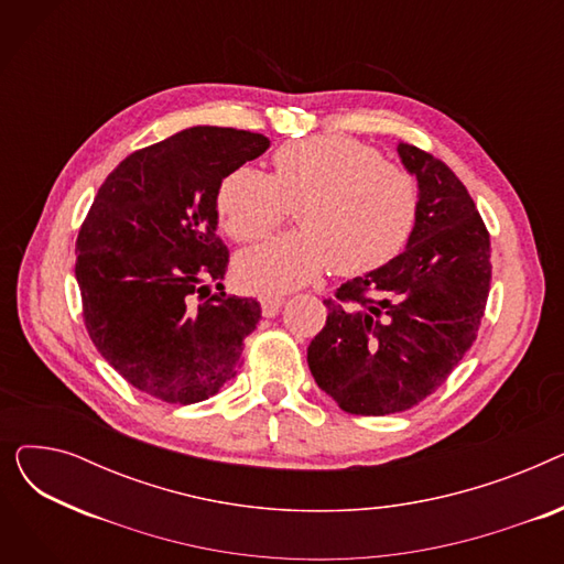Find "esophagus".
I'll list each match as a JSON object with an SVG mask.
<instances>
[{"label":"esophagus","mask_w":564,"mask_h":564,"mask_svg":"<svg viewBox=\"0 0 564 564\" xmlns=\"http://www.w3.org/2000/svg\"><path fill=\"white\" fill-rule=\"evenodd\" d=\"M283 304H285V297H281V294H262L260 297L264 317H274L283 308Z\"/></svg>","instance_id":"esophagus-1"}]
</instances>
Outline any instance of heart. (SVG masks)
Returning <instances> with one entry per match:
<instances>
[{
	"mask_svg": "<svg viewBox=\"0 0 564 564\" xmlns=\"http://www.w3.org/2000/svg\"><path fill=\"white\" fill-rule=\"evenodd\" d=\"M288 205L302 226L237 258V274L253 290L297 288L329 264L345 276L387 264L416 224L419 185L372 145L315 137L283 143L272 155V175L237 166L217 187L221 224L240 242L274 232Z\"/></svg>",
	"mask_w": 564,
	"mask_h": 564,
	"instance_id": "1",
	"label": "heart"
}]
</instances>
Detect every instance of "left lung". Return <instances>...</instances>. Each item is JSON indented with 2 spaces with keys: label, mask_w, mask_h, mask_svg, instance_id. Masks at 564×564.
Instances as JSON below:
<instances>
[{
  "label": "left lung",
  "mask_w": 564,
  "mask_h": 564,
  "mask_svg": "<svg viewBox=\"0 0 564 564\" xmlns=\"http://www.w3.org/2000/svg\"><path fill=\"white\" fill-rule=\"evenodd\" d=\"M419 181L406 249L336 290L308 345L317 387L357 416L406 411L432 395L478 336L491 283L489 232L459 177L398 143Z\"/></svg>",
  "instance_id": "1"
}]
</instances>
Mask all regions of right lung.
Returning a JSON list of instances; mask_svg holds the SVG:
<instances>
[{"instance_id": "right-lung-1", "label": "right lung", "mask_w": 564, "mask_h": 564, "mask_svg": "<svg viewBox=\"0 0 564 564\" xmlns=\"http://www.w3.org/2000/svg\"><path fill=\"white\" fill-rule=\"evenodd\" d=\"M267 148L256 132L196 126L134 151L98 189L75 249L84 324L141 393L194 404L240 366L260 304L213 292L228 270L217 187Z\"/></svg>"}]
</instances>
